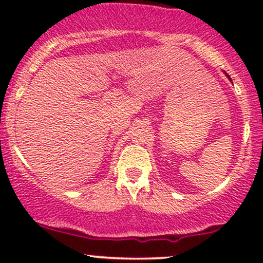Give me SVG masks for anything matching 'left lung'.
<instances>
[{
  "label": "left lung",
  "mask_w": 263,
  "mask_h": 263,
  "mask_svg": "<svg viewBox=\"0 0 263 263\" xmlns=\"http://www.w3.org/2000/svg\"><path fill=\"white\" fill-rule=\"evenodd\" d=\"M227 76H228V75H227ZM228 78H229V76H228Z\"/></svg>",
  "instance_id": "8db88e82"
}]
</instances>
